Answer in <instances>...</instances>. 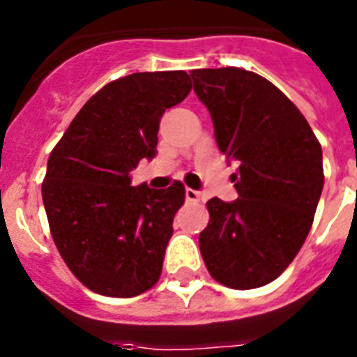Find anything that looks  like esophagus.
I'll use <instances>...</instances> for the list:
<instances>
[{
  "mask_svg": "<svg viewBox=\"0 0 357 357\" xmlns=\"http://www.w3.org/2000/svg\"><path fill=\"white\" fill-rule=\"evenodd\" d=\"M185 198H187V202H190V204H198V202H200V192L195 189H185Z\"/></svg>",
  "mask_w": 357,
  "mask_h": 357,
  "instance_id": "esophagus-1",
  "label": "esophagus"
}]
</instances>
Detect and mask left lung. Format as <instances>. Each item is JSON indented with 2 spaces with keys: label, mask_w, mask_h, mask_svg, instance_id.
Segmentation results:
<instances>
[{
  "label": "left lung",
  "mask_w": 357,
  "mask_h": 357,
  "mask_svg": "<svg viewBox=\"0 0 357 357\" xmlns=\"http://www.w3.org/2000/svg\"><path fill=\"white\" fill-rule=\"evenodd\" d=\"M229 161L238 198L207 202L200 234L207 271L231 289L263 287L296 257L324 187L322 148L304 114L271 81L248 70L190 72Z\"/></svg>",
  "instance_id": "8db88e82"
}]
</instances>
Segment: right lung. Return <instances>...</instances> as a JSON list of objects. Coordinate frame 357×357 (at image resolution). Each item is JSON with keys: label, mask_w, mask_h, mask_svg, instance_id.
Masks as SVG:
<instances>
[{"label": "right lung", "mask_w": 357, "mask_h": 357, "mask_svg": "<svg viewBox=\"0 0 357 357\" xmlns=\"http://www.w3.org/2000/svg\"><path fill=\"white\" fill-rule=\"evenodd\" d=\"M183 70L111 81L75 114L47 159L42 200L59 254L86 289L131 298L159 282L185 187H131L157 151L162 113L190 92Z\"/></svg>", "instance_id": "obj_1"}]
</instances>
